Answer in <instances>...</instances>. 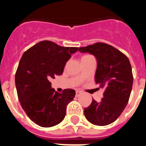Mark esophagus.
Masks as SVG:
<instances>
[{
	"mask_svg": "<svg viewBox=\"0 0 146 146\" xmlns=\"http://www.w3.org/2000/svg\"><path fill=\"white\" fill-rule=\"evenodd\" d=\"M81 95V92L80 91H76V96L78 97V96H80Z\"/></svg>",
	"mask_w": 146,
	"mask_h": 146,
	"instance_id": "1",
	"label": "esophagus"
}]
</instances>
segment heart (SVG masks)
<instances>
[{
  "mask_svg": "<svg viewBox=\"0 0 146 146\" xmlns=\"http://www.w3.org/2000/svg\"><path fill=\"white\" fill-rule=\"evenodd\" d=\"M92 57V56H90V55H84V56L82 57V59H84V58H87V57Z\"/></svg>",
  "mask_w": 146,
  "mask_h": 146,
  "instance_id": "1",
  "label": "heart"
}]
</instances>
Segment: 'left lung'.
Masks as SVG:
<instances>
[{"label":"left lung","instance_id":"1","mask_svg":"<svg viewBox=\"0 0 146 146\" xmlns=\"http://www.w3.org/2000/svg\"><path fill=\"white\" fill-rule=\"evenodd\" d=\"M97 60L95 81L104 89L100 102L92 100L84 109V115L92 124L106 126L114 122L127 106L132 91L133 77L129 59L120 50L105 43L80 48Z\"/></svg>","mask_w":146,"mask_h":146}]
</instances>
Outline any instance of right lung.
<instances>
[{
  "label": "right lung",
  "mask_w": 146,
  "mask_h": 146,
  "mask_svg": "<svg viewBox=\"0 0 146 146\" xmlns=\"http://www.w3.org/2000/svg\"><path fill=\"white\" fill-rule=\"evenodd\" d=\"M78 48L61 47L42 41L22 56L15 76L19 101L31 120L42 127L58 124L66 115L67 104L75 97L73 89L58 93L49 80L61 75L65 64Z\"/></svg>",
  "instance_id": "add662e5"
}]
</instances>
